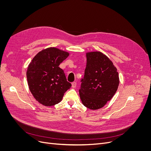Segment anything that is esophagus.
I'll list each match as a JSON object with an SVG mask.
<instances>
[{
    "label": "esophagus",
    "mask_w": 151,
    "mask_h": 151,
    "mask_svg": "<svg viewBox=\"0 0 151 151\" xmlns=\"http://www.w3.org/2000/svg\"><path fill=\"white\" fill-rule=\"evenodd\" d=\"M71 86H72L73 88H76V82H73V83H71Z\"/></svg>",
    "instance_id": "esophagus-1"
}]
</instances>
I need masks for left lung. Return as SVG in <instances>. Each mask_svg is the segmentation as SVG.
I'll use <instances>...</instances> for the list:
<instances>
[{
    "label": "left lung",
    "instance_id": "8db88e82",
    "mask_svg": "<svg viewBox=\"0 0 151 151\" xmlns=\"http://www.w3.org/2000/svg\"><path fill=\"white\" fill-rule=\"evenodd\" d=\"M84 76L79 90L83 104L91 109L104 107L113 98L119 84L117 68L110 59L99 51L86 53Z\"/></svg>",
    "mask_w": 151,
    "mask_h": 151
}]
</instances>
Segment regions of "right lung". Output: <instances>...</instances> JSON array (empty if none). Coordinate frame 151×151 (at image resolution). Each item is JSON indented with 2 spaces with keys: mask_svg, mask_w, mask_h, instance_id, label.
Masks as SVG:
<instances>
[{
  "mask_svg": "<svg viewBox=\"0 0 151 151\" xmlns=\"http://www.w3.org/2000/svg\"><path fill=\"white\" fill-rule=\"evenodd\" d=\"M69 53L56 47L40 51L32 60L27 70L29 88L40 104L51 106L59 104L71 84L59 66Z\"/></svg>",
  "mask_w": 151,
  "mask_h": 151,
  "instance_id": "obj_1",
  "label": "right lung"
}]
</instances>
